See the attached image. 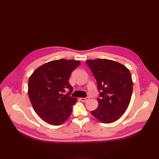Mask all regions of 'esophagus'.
Here are the masks:
<instances>
[{
	"mask_svg": "<svg viewBox=\"0 0 159 159\" xmlns=\"http://www.w3.org/2000/svg\"><path fill=\"white\" fill-rule=\"evenodd\" d=\"M89 97H87V98H80V100L81 101V102H87V101H88L89 100Z\"/></svg>",
	"mask_w": 159,
	"mask_h": 159,
	"instance_id": "obj_1",
	"label": "esophagus"
}]
</instances>
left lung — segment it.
Masks as SVG:
<instances>
[{"label": "left lung", "instance_id": "obj_1", "mask_svg": "<svg viewBox=\"0 0 159 159\" xmlns=\"http://www.w3.org/2000/svg\"><path fill=\"white\" fill-rule=\"evenodd\" d=\"M97 81L98 107L91 113L103 123L116 121L129 106L133 92L131 73L125 66L107 59L86 61Z\"/></svg>", "mask_w": 159, "mask_h": 159}]
</instances>
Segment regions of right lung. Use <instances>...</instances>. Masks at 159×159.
<instances>
[{"mask_svg":"<svg viewBox=\"0 0 159 159\" xmlns=\"http://www.w3.org/2000/svg\"><path fill=\"white\" fill-rule=\"evenodd\" d=\"M80 61L57 60L38 68L28 80V95L35 112L44 121L60 125L68 119L77 98L70 95L73 88L69 83L70 74ZM66 89L69 92L64 95Z\"/></svg>","mask_w":159,"mask_h":159,"instance_id":"1","label":"right lung"}]
</instances>
